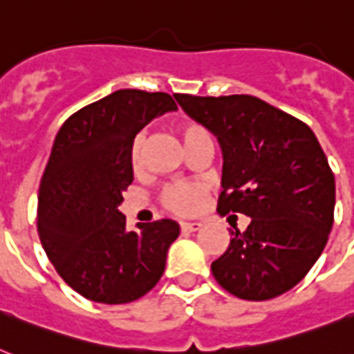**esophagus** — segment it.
<instances>
[{
	"mask_svg": "<svg viewBox=\"0 0 354 354\" xmlns=\"http://www.w3.org/2000/svg\"><path fill=\"white\" fill-rule=\"evenodd\" d=\"M200 227H202V224H200V222H182V224H180V230L185 233L198 232Z\"/></svg>",
	"mask_w": 354,
	"mask_h": 354,
	"instance_id": "esophagus-1",
	"label": "esophagus"
}]
</instances>
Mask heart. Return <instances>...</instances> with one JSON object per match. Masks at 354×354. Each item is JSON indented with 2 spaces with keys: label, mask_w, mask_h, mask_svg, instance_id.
Masks as SVG:
<instances>
[{
  "label": "heart",
  "mask_w": 354,
  "mask_h": 354,
  "mask_svg": "<svg viewBox=\"0 0 354 354\" xmlns=\"http://www.w3.org/2000/svg\"><path fill=\"white\" fill-rule=\"evenodd\" d=\"M178 133L182 136L185 149H191L196 141L204 138H209L205 128L198 122L183 121L178 124ZM145 149H147V133L138 132L130 141V165L136 172L143 171L145 167ZM207 196V185L204 182H183L174 183L161 193V204L167 211H171L174 215L191 216L198 213L204 205V200Z\"/></svg>",
  "instance_id": "b5f03b06"
}]
</instances>
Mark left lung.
<instances>
[{
	"label": "left lung",
	"instance_id": "1",
	"mask_svg": "<svg viewBox=\"0 0 354 354\" xmlns=\"http://www.w3.org/2000/svg\"><path fill=\"white\" fill-rule=\"evenodd\" d=\"M174 97L224 152L216 211L252 218L211 264L216 283L248 301L285 294L318 261L335 222V174L319 141L257 97Z\"/></svg>",
	"mask_w": 354,
	"mask_h": 354
}]
</instances>
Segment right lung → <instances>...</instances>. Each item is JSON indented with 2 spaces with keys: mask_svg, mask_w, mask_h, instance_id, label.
<instances>
[{
  "mask_svg": "<svg viewBox=\"0 0 354 354\" xmlns=\"http://www.w3.org/2000/svg\"><path fill=\"white\" fill-rule=\"evenodd\" d=\"M172 110L169 93L119 90L80 108L58 130L38 191V235L57 274L86 299L136 301L165 272L180 226L161 218L127 232L118 205L133 180L130 141Z\"/></svg>",
  "mask_w": 354,
  "mask_h": 354,
  "instance_id": "add662e5",
  "label": "right lung"
}]
</instances>
